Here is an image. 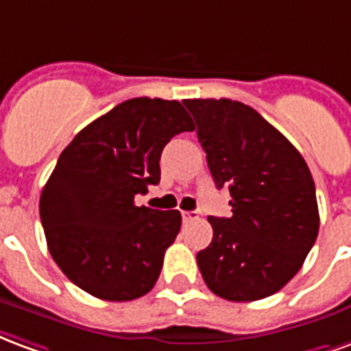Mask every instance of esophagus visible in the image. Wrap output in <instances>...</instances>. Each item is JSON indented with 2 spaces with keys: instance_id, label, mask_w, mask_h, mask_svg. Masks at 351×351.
<instances>
[{
  "instance_id": "esophagus-1",
  "label": "esophagus",
  "mask_w": 351,
  "mask_h": 351,
  "mask_svg": "<svg viewBox=\"0 0 351 351\" xmlns=\"http://www.w3.org/2000/svg\"><path fill=\"white\" fill-rule=\"evenodd\" d=\"M181 219H183V222H191L198 219V213L196 211H181Z\"/></svg>"
}]
</instances>
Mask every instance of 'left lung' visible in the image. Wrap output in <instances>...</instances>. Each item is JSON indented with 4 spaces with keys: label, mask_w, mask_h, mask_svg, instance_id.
Here are the masks:
<instances>
[{
    "label": "left lung",
    "mask_w": 351,
    "mask_h": 351,
    "mask_svg": "<svg viewBox=\"0 0 351 351\" xmlns=\"http://www.w3.org/2000/svg\"><path fill=\"white\" fill-rule=\"evenodd\" d=\"M217 189L232 217H209L213 241L196 254L207 288L235 303L269 298L295 277L318 237L305 158L256 110L230 99H186Z\"/></svg>",
    "instance_id": "8db88e82"
}]
</instances>
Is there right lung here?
<instances>
[{
  "instance_id": "add662e5",
  "label": "right lung",
  "mask_w": 351,
  "mask_h": 351,
  "mask_svg": "<svg viewBox=\"0 0 351 351\" xmlns=\"http://www.w3.org/2000/svg\"><path fill=\"white\" fill-rule=\"evenodd\" d=\"M194 130L178 101L138 97L95 119L63 149L40 194L53 262L104 301H132L155 286L181 213L134 204L160 181V153Z\"/></svg>"
}]
</instances>
